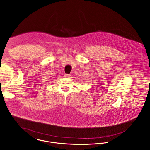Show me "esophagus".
Wrapping results in <instances>:
<instances>
[{
	"instance_id": "34e87169",
	"label": "esophagus",
	"mask_w": 150,
	"mask_h": 150,
	"mask_svg": "<svg viewBox=\"0 0 150 150\" xmlns=\"http://www.w3.org/2000/svg\"><path fill=\"white\" fill-rule=\"evenodd\" d=\"M64 76L65 78H70V74H64Z\"/></svg>"
}]
</instances>
